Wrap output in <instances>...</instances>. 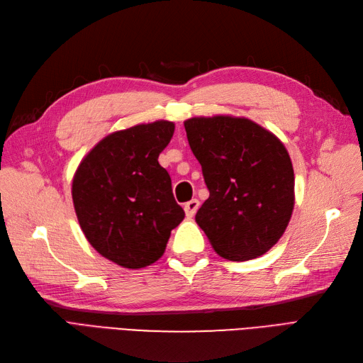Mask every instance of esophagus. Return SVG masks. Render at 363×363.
I'll list each match as a JSON object with an SVG mask.
<instances>
[{
	"instance_id": "esophagus-1",
	"label": "esophagus",
	"mask_w": 363,
	"mask_h": 363,
	"mask_svg": "<svg viewBox=\"0 0 363 363\" xmlns=\"http://www.w3.org/2000/svg\"><path fill=\"white\" fill-rule=\"evenodd\" d=\"M199 207H200V201L195 200V199L186 203L184 204V213H186V216L192 218L196 213V211H199Z\"/></svg>"
}]
</instances>
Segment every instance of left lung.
<instances>
[{"instance_id":"1","label":"left lung","mask_w":363,"mask_h":363,"mask_svg":"<svg viewBox=\"0 0 363 363\" xmlns=\"http://www.w3.org/2000/svg\"><path fill=\"white\" fill-rule=\"evenodd\" d=\"M184 130L211 194L196 224L224 259L265 255L283 236L295 204L294 168L283 142L244 116H195L184 121Z\"/></svg>"}]
</instances>
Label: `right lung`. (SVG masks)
<instances>
[{"label": "right lung", "instance_id": "add662e5", "mask_svg": "<svg viewBox=\"0 0 363 363\" xmlns=\"http://www.w3.org/2000/svg\"><path fill=\"white\" fill-rule=\"evenodd\" d=\"M171 121L118 130L87 152L72 179L77 219L89 244L116 265L139 269L159 260L184 218L159 155Z\"/></svg>", "mask_w": 363, "mask_h": 363}]
</instances>
